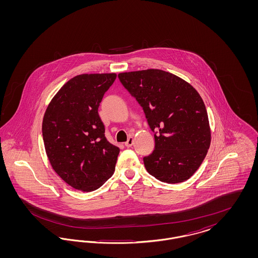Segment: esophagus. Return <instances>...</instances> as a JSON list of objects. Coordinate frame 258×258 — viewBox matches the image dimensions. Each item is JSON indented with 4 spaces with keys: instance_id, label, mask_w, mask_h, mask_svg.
Here are the masks:
<instances>
[{
    "instance_id": "1",
    "label": "esophagus",
    "mask_w": 258,
    "mask_h": 258,
    "mask_svg": "<svg viewBox=\"0 0 258 258\" xmlns=\"http://www.w3.org/2000/svg\"><path fill=\"white\" fill-rule=\"evenodd\" d=\"M133 144H134V137H133V136H130V137L127 138V141L124 143V145L128 148L132 147Z\"/></svg>"
}]
</instances>
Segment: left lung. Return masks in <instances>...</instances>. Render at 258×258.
Masks as SVG:
<instances>
[{
	"instance_id": "left-lung-1",
	"label": "left lung",
	"mask_w": 258,
	"mask_h": 258,
	"mask_svg": "<svg viewBox=\"0 0 258 258\" xmlns=\"http://www.w3.org/2000/svg\"><path fill=\"white\" fill-rule=\"evenodd\" d=\"M143 107L155 135L154 152L144 158L152 176L167 184L189 179L211 144L208 114L197 90L175 74L156 69L118 74Z\"/></svg>"
}]
</instances>
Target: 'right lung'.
<instances>
[{
	"label": "right lung",
	"mask_w": 258,
	"mask_h": 258,
	"mask_svg": "<svg viewBox=\"0 0 258 258\" xmlns=\"http://www.w3.org/2000/svg\"><path fill=\"white\" fill-rule=\"evenodd\" d=\"M116 74L70 79L51 99L42 120L46 156L54 171L81 191H93L115 171L120 149L104 135L98 106Z\"/></svg>",
	"instance_id": "1"
}]
</instances>
